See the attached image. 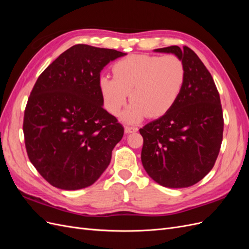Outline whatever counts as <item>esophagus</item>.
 Segmentation results:
<instances>
[{
	"label": "esophagus",
	"mask_w": 249,
	"mask_h": 249,
	"mask_svg": "<svg viewBox=\"0 0 249 249\" xmlns=\"http://www.w3.org/2000/svg\"><path fill=\"white\" fill-rule=\"evenodd\" d=\"M138 131V127H136V126H125L124 127V132L126 133V134H130V133H135V132H137Z\"/></svg>",
	"instance_id": "1"
}]
</instances>
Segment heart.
<instances>
[{"label":"heart","instance_id":"obj_1","mask_svg":"<svg viewBox=\"0 0 249 249\" xmlns=\"http://www.w3.org/2000/svg\"><path fill=\"white\" fill-rule=\"evenodd\" d=\"M112 71L114 78L99 79L105 108L117 116L130 95L132 102L124 114L127 123L166 114L178 100L187 77L184 62L175 55L131 54L117 60Z\"/></svg>","mask_w":249,"mask_h":249}]
</instances>
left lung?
<instances>
[{
    "instance_id": "8db88e82",
    "label": "left lung",
    "mask_w": 249,
    "mask_h": 249,
    "mask_svg": "<svg viewBox=\"0 0 249 249\" xmlns=\"http://www.w3.org/2000/svg\"><path fill=\"white\" fill-rule=\"evenodd\" d=\"M155 51L178 57L187 77L175 106L139 130L142 165L161 186L189 187L208 175L219 155L224 124L219 92L190 48L171 46Z\"/></svg>"
}]
</instances>
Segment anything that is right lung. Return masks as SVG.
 Returning <instances> with one entry per match:
<instances>
[{
  "mask_svg": "<svg viewBox=\"0 0 249 249\" xmlns=\"http://www.w3.org/2000/svg\"><path fill=\"white\" fill-rule=\"evenodd\" d=\"M124 55L76 44L37 79L22 131L29 160L52 186L63 190L86 188L110 164L124 129L103 108L99 79L104 66Z\"/></svg>",
  "mask_w": 249,
  "mask_h": 249,
  "instance_id": "obj_1",
  "label": "right lung"
}]
</instances>
